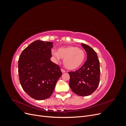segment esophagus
Masks as SVG:
<instances>
[{
  "label": "esophagus",
  "instance_id": "1",
  "mask_svg": "<svg viewBox=\"0 0 126 126\" xmlns=\"http://www.w3.org/2000/svg\"><path fill=\"white\" fill-rule=\"evenodd\" d=\"M61 71H62V72H63V73H64V72H65L66 71L65 70L63 69H61Z\"/></svg>",
  "mask_w": 126,
  "mask_h": 126
}]
</instances>
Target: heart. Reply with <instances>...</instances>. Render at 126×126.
<instances>
[{
    "label": "heart",
    "mask_w": 126,
    "mask_h": 126,
    "mask_svg": "<svg viewBox=\"0 0 126 126\" xmlns=\"http://www.w3.org/2000/svg\"><path fill=\"white\" fill-rule=\"evenodd\" d=\"M57 60L63 59V65L69 70L77 69L83 63L85 59V53L82 49L75 46L61 47L58 51H52Z\"/></svg>",
    "instance_id": "1"
}]
</instances>
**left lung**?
Instances as JSON below:
<instances>
[{
	"mask_svg": "<svg viewBox=\"0 0 126 126\" xmlns=\"http://www.w3.org/2000/svg\"><path fill=\"white\" fill-rule=\"evenodd\" d=\"M81 46L87 53V60L78 70L68 72L71 90L78 96H87L97 89L100 82V63L96 52L85 44Z\"/></svg>",
	"mask_w": 126,
	"mask_h": 126,
	"instance_id": "obj_1",
	"label": "left lung"
}]
</instances>
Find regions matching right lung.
Returning <instances> with one entry per match:
<instances>
[{"label":"right lung","mask_w":126,"mask_h":126,"mask_svg":"<svg viewBox=\"0 0 126 126\" xmlns=\"http://www.w3.org/2000/svg\"><path fill=\"white\" fill-rule=\"evenodd\" d=\"M52 45L50 41H33L22 51L18 60L20 85L36 100L50 97L62 75L60 67L50 60Z\"/></svg>","instance_id":"right-lung-1"}]
</instances>
